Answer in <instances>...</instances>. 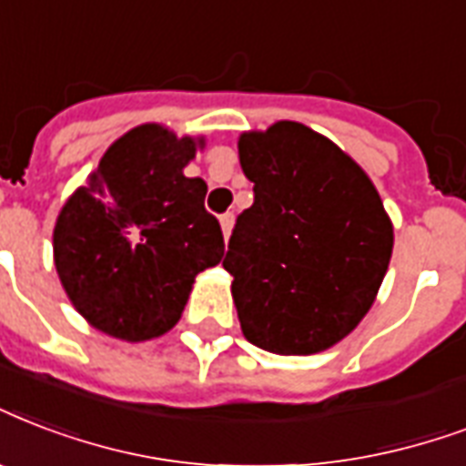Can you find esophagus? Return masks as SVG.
Listing matches in <instances>:
<instances>
[{"instance_id": "1", "label": "esophagus", "mask_w": 466, "mask_h": 466, "mask_svg": "<svg viewBox=\"0 0 466 466\" xmlns=\"http://www.w3.org/2000/svg\"><path fill=\"white\" fill-rule=\"evenodd\" d=\"M219 225H222V234H225V239L232 234V227H234V215L232 212H227V215H222L219 218Z\"/></svg>"}]
</instances>
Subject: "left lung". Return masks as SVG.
I'll return each mask as SVG.
<instances>
[{
  "instance_id": "1",
  "label": "left lung",
  "mask_w": 466,
  "mask_h": 466,
  "mask_svg": "<svg viewBox=\"0 0 466 466\" xmlns=\"http://www.w3.org/2000/svg\"><path fill=\"white\" fill-rule=\"evenodd\" d=\"M254 205L237 219L225 266L241 332L273 354L342 342L374 305L393 222L360 163L300 122L237 141Z\"/></svg>"
}]
</instances>
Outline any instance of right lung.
I'll list each match as a JSON object with an SVG mask.
<instances>
[{"label":"right lung","instance_id":"1","mask_svg":"<svg viewBox=\"0 0 466 466\" xmlns=\"http://www.w3.org/2000/svg\"><path fill=\"white\" fill-rule=\"evenodd\" d=\"M205 137L138 124L119 137L60 208L53 264L60 286L92 328L147 342L176 328L195 276L225 257L208 186L186 166Z\"/></svg>","mask_w":466,"mask_h":466}]
</instances>
